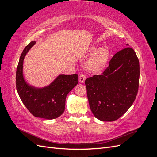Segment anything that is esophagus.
<instances>
[{"instance_id":"esophagus-1","label":"esophagus","mask_w":157,"mask_h":157,"mask_svg":"<svg viewBox=\"0 0 157 157\" xmlns=\"http://www.w3.org/2000/svg\"><path fill=\"white\" fill-rule=\"evenodd\" d=\"M85 79H86V75H85L83 74V73L80 74V76H79V78H78L79 82H80V83H84V82L85 81Z\"/></svg>"}]
</instances>
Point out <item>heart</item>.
<instances>
[{
  "instance_id": "heart-1",
  "label": "heart",
  "mask_w": 157,
  "mask_h": 157,
  "mask_svg": "<svg viewBox=\"0 0 157 157\" xmlns=\"http://www.w3.org/2000/svg\"><path fill=\"white\" fill-rule=\"evenodd\" d=\"M95 49H96V47L92 46L90 51L92 52ZM109 52L105 47H99L97 48L93 52L88 61V69L94 72L100 71L106 65L109 59Z\"/></svg>"
}]
</instances>
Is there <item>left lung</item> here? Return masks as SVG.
<instances>
[{"label": "left lung", "instance_id": "1", "mask_svg": "<svg viewBox=\"0 0 157 157\" xmlns=\"http://www.w3.org/2000/svg\"><path fill=\"white\" fill-rule=\"evenodd\" d=\"M139 80L140 63L135 51L126 47L117 52L102 74L85 80L94 115L102 121L119 118L136 99Z\"/></svg>", "mask_w": 157, "mask_h": 157}]
</instances>
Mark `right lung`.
I'll list each match as a JSON object with an SVG mask.
<instances>
[{
  "label": "right lung",
  "mask_w": 157,
  "mask_h": 157,
  "mask_svg": "<svg viewBox=\"0 0 157 157\" xmlns=\"http://www.w3.org/2000/svg\"><path fill=\"white\" fill-rule=\"evenodd\" d=\"M35 42H31L21 54L16 70V89L23 103L33 116L54 119L64 112L66 96L78 84V75H60L49 86L42 88L28 84L23 75V59Z\"/></svg>",
  "instance_id": "obj_1"
}]
</instances>
